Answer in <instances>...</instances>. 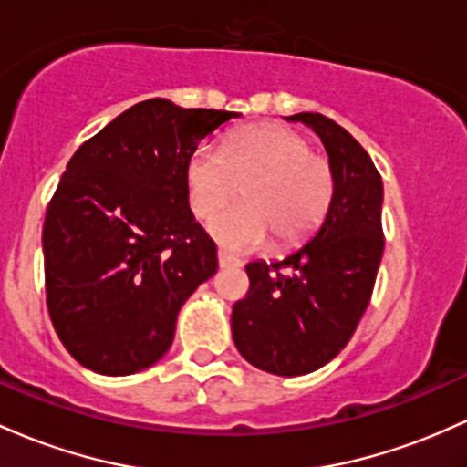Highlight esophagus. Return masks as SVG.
Here are the masks:
<instances>
[{
    "label": "esophagus",
    "instance_id": "1",
    "mask_svg": "<svg viewBox=\"0 0 467 467\" xmlns=\"http://www.w3.org/2000/svg\"><path fill=\"white\" fill-rule=\"evenodd\" d=\"M217 261H219V268H239V265H242V261L234 259L233 254L223 253V250H219Z\"/></svg>",
    "mask_w": 467,
    "mask_h": 467
}]
</instances>
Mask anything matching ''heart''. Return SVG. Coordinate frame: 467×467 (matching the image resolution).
I'll list each match as a JSON object with an SVG mask.
<instances>
[{
  "instance_id": "heart-1",
  "label": "heart",
  "mask_w": 467,
  "mask_h": 467,
  "mask_svg": "<svg viewBox=\"0 0 467 467\" xmlns=\"http://www.w3.org/2000/svg\"><path fill=\"white\" fill-rule=\"evenodd\" d=\"M188 199L194 217H217L242 188L244 206L214 219L210 234L230 253H253L273 237L290 248L319 230L332 197L335 171L312 152L308 137L279 124L237 128L223 150L202 146L186 166Z\"/></svg>"
}]
</instances>
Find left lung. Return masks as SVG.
Returning <instances> with one entry per match:
<instances>
[{"mask_svg": "<svg viewBox=\"0 0 467 467\" xmlns=\"http://www.w3.org/2000/svg\"><path fill=\"white\" fill-rule=\"evenodd\" d=\"M310 126L335 171V197L308 244L281 261L245 265L250 290L233 308L237 350L259 370L299 377L332 361L370 304L383 254V182L370 155L319 112L285 117Z\"/></svg>", "mask_w": 467, "mask_h": 467, "instance_id": "8db88e82", "label": "left lung"}]
</instances>
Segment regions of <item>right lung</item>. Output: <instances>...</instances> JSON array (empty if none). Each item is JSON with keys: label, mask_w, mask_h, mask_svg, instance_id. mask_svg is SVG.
Here are the masks:
<instances>
[{"label": "right lung", "mask_w": 467, "mask_h": 467, "mask_svg": "<svg viewBox=\"0 0 467 467\" xmlns=\"http://www.w3.org/2000/svg\"><path fill=\"white\" fill-rule=\"evenodd\" d=\"M234 117L157 97L70 157L46 210V306L88 370L124 377L157 363L182 306L217 273V245L188 203L186 166L199 141Z\"/></svg>", "instance_id": "1"}]
</instances>
